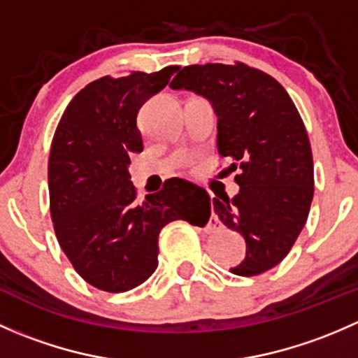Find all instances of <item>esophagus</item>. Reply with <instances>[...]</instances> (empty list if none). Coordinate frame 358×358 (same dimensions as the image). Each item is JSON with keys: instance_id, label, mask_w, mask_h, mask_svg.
Returning <instances> with one entry per match:
<instances>
[{"instance_id": "obj_1", "label": "esophagus", "mask_w": 358, "mask_h": 358, "mask_svg": "<svg viewBox=\"0 0 358 358\" xmlns=\"http://www.w3.org/2000/svg\"><path fill=\"white\" fill-rule=\"evenodd\" d=\"M215 220H216V218H215Z\"/></svg>"}]
</instances>
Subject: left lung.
Instances as JSON below:
<instances>
[{
  "label": "left lung",
  "mask_w": 358,
  "mask_h": 358,
  "mask_svg": "<svg viewBox=\"0 0 358 358\" xmlns=\"http://www.w3.org/2000/svg\"><path fill=\"white\" fill-rule=\"evenodd\" d=\"M169 86L213 103L220 156L239 169V194L213 199L223 225L246 239V258L230 272L251 277L273 268L298 239L313 199L312 149L291 96L243 62L187 66Z\"/></svg>",
  "instance_id": "obj_1"
}]
</instances>
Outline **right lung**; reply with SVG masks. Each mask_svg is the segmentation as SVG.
Instances as JSON below:
<instances>
[{"mask_svg": "<svg viewBox=\"0 0 358 358\" xmlns=\"http://www.w3.org/2000/svg\"><path fill=\"white\" fill-rule=\"evenodd\" d=\"M131 72L86 85L64 112L48 161L50 213L60 248L96 289L124 292L157 268L159 232L175 220L206 225L211 202L182 178L140 204L129 182V154L142 152L140 107L178 71Z\"/></svg>", "mask_w": 358, "mask_h": 358, "instance_id": "1", "label": "right lung"}]
</instances>
